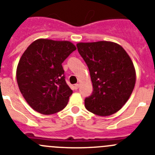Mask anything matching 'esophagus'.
<instances>
[{
    "label": "esophagus",
    "mask_w": 155,
    "mask_h": 155,
    "mask_svg": "<svg viewBox=\"0 0 155 155\" xmlns=\"http://www.w3.org/2000/svg\"><path fill=\"white\" fill-rule=\"evenodd\" d=\"M79 85L78 84V83L75 84L74 85V89H75V90H78V89H79Z\"/></svg>",
    "instance_id": "34e87169"
}]
</instances>
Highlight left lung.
<instances>
[{
	"label": "left lung",
	"instance_id": "obj_1",
	"mask_svg": "<svg viewBox=\"0 0 155 155\" xmlns=\"http://www.w3.org/2000/svg\"><path fill=\"white\" fill-rule=\"evenodd\" d=\"M76 46L93 83V93L85 99L86 110L104 117L115 114L134 88L136 74L131 59L120 45L110 41L81 42Z\"/></svg>",
	"mask_w": 155,
	"mask_h": 155
}]
</instances>
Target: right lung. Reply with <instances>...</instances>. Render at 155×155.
<instances>
[{
  "mask_svg": "<svg viewBox=\"0 0 155 155\" xmlns=\"http://www.w3.org/2000/svg\"><path fill=\"white\" fill-rule=\"evenodd\" d=\"M76 49L70 41L38 39L24 52L17 68V82L35 110L53 114L67 105L72 90L65 82L62 63Z\"/></svg>",
  "mask_w": 155,
  "mask_h": 155,
  "instance_id": "obj_1",
  "label": "right lung"
}]
</instances>
